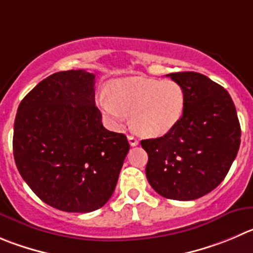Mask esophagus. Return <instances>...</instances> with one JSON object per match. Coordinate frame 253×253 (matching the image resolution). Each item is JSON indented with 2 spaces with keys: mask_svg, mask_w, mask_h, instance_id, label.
Here are the masks:
<instances>
[{
  "mask_svg": "<svg viewBox=\"0 0 253 253\" xmlns=\"http://www.w3.org/2000/svg\"><path fill=\"white\" fill-rule=\"evenodd\" d=\"M128 140H129V144H130L131 146H136L139 144L138 139H136L135 136H133V135H128Z\"/></svg>",
  "mask_w": 253,
  "mask_h": 253,
  "instance_id": "34e87169",
  "label": "esophagus"
}]
</instances>
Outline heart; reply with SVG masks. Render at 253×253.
Listing matches in <instances>:
<instances>
[{
    "label": "heart",
    "mask_w": 253,
    "mask_h": 253,
    "mask_svg": "<svg viewBox=\"0 0 253 253\" xmlns=\"http://www.w3.org/2000/svg\"><path fill=\"white\" fill-rule=\"evenodd\" d=\"M99 107L114 125L131 115V126L144 136H160L171 130L185 109V93L174 81L133 78L119 79L109 93L98 98Z\"/></svg>",
    "instance_id": "obj_1"
}]
</instances>
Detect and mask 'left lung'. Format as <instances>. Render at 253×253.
I'll return each instance as SVG.
<instances>
[{
  "label": "left lung",
  "mask_w": 253,
  "mask_h": 253,
  "mask_svg": "<svg viewBox=\"0 0 253 253\" xmlns=\"http://www.w3.org/2000/svg\"><path fill=\"white\" fill-rule=\"evenodd\" d=\"M168 77L185 93L182 117L171 130L140 144L148 153L145 174L161 196L190 201L212 191L227 175L241 143V128L230 94L196 72Z\"/></svg>",
  "instance_id": "1"
}]
</instances>
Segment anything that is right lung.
Wrapping results in <instances>:
<instances>
[{
	"label": "right lung",
	"instance_id": "1",
	"mask_svg": "<svg viewBox=\"0 0 253 253\" xmlns=\"http://www.w3.org/2000/svg\"><path fill=\"white\" fill-rule=\"evenodd\" d=\"M93 73L58 72L26 95L13 130L16 167L43 203L66 212L107 204L130 145L95 107Z\"/></svg>",
	"mask_w": 253,
	"mask_h": 253
}]
</instances>
